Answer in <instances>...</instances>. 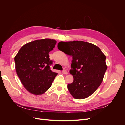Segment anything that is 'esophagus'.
<instances>
[{
	"label": "esophagus",
	"instance_id": "34e87169",
	"mask_svg": "<svg viewBox=\"0 0 125 125\" xmlns=\"http://www.w3.org/2000/svg\"><path fill=\"white\" fill-rule=\"evenodd\" d=\"M62 73L63 74H68V72L67 71V70H63L62 71Z\"/></svg>",
	"mask_w": 125,
	"mask_h": 125
}]
</instances>
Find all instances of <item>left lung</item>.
Returning a JSON list of instances; mask_svg holds the SVG:
<instances>
[{"label":"left lung","instance_id":"1","mask_svg":"<svg viewBox=\"0 0 125 125\" xmlns=\"http://www.w3.org/2000/svg\"><path fill=\"white\" fill-rule=\"evenodd\" d=\"M57 47L73 57L69 72L74 80L67 85L71 95L83 99L92 95L101 84L106 71V56L99 47L84 41H61Z\"/></svg>","mask_w":125,"mask_h":125}]
</instances>
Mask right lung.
I'll return each instance as SVG.
<instances>
[{"mask_svg":"<svg viewBox=\"0 0 125 125\" xmlns=\"http://www.w3.org/2000/svg\"><path fill=\"white\" fill-rule=\"evenodd\" d=\"M56 43L50 39L34 41L23 45L15 56L17 75L29 92L35 95L43 94L57 75L51 70L52 60L48 54Z\"/></svg>","mask_w":125,"mask_h":125,"instance_id":"obj_1","label":"right lung"}]
</instances>
